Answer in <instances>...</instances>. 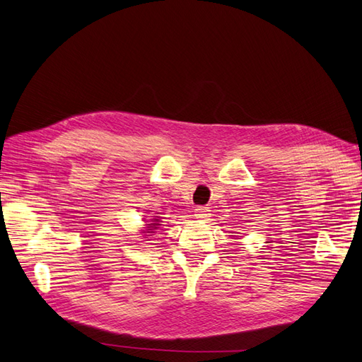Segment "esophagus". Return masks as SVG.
<instances>
[{"label": "esophagus", "mask_w": 362, "mask_h": 362, "mask_svg": "<svg viewBox=\"0 0 362 362\" xmlns=\"http://www.w3.org/2000/svg\"><path fill=\"white\" fill-rule=\"evenodd\" d=\"M195 216L198 219H202V221H206V219L210 216V210L209 207H204V206H198L195 209Z\"/></svg>", "instance_id": "34e87169"}]
</instances>
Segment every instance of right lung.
<instances>
[{
    "label": "right lung",
    "mask_w": 362,
    "mask_h": 362,
    "mask_svg": "<svg viewBox=\"0 0 362 362\" xmlns=\"http://www.w3.org/2000/svg\"><path fill=\"white\" fill-rule=\"evenodd\" d=\"M155 224H156V223H152V224H148V226H155Z\"/></svg>",
    "instance_id": "right-lung-1"
}]
</instances>
